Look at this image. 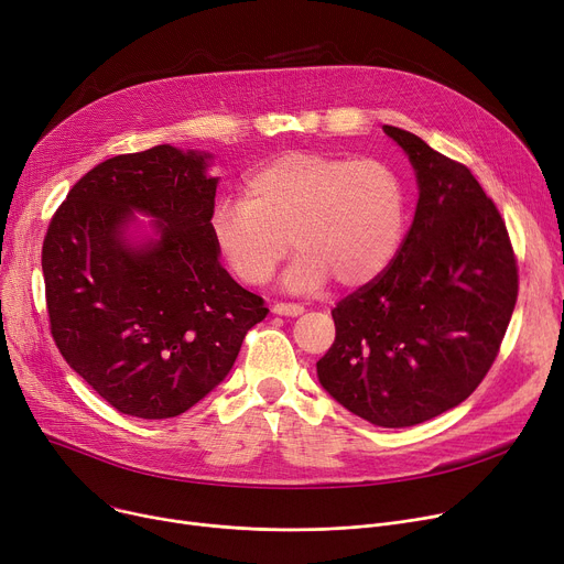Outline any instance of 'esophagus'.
Segmentation results:
<instances>
[{"label":"esophagus","mask_w":564,"mask_h":564,"mask_svg":"<svg viewBox=\"0 0 564 564\" xmlns=\"http://www.w3.org/2000/svg\"><path fill=\"white\" fill-rule=\"evenodd\" d=\"M272 313H276V315H288V317H297V315H302L304 313V306L302 304H274L272 306Z\"/></svg>","instance_id":"esophagus-1"}]
</instances>
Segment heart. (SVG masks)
<instances>
[{
  "label": "heart",
  "mask_w": 564,
  "mask_h": 564,
  "mask_svg": "<svg viewBox=\"0 0 564 564\" xmlns=\"http://www.w3.org/2000/svg\"><path fill=\"white\" fill-rule=\"evenodd\" d=\"M404 224L406 185L387 160L285 153L247 175L242 200L217 203L210 232L245 285L270 281L292 245L297 258L283 285L313 292L329 279L343 288L377 279L395 258Z\"/></svg>",
  "instance_id": "heart-1"
}]
</instances>
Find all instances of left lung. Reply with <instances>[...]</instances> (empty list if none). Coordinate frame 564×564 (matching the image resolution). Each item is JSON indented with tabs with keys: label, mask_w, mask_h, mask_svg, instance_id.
<instances>
[{
	"label": "left lung",
	"mask_w": 564,
	"mask_h": 564,
	"mask_svg": "<svg viewBox=\"0 0 564 564\" xmlns=\"http://www.w3.org/2000/svg\"><path fill=\"white\" fill-rule=\"evenodd\" d=\"M419 181L413 224L377 279L332 311L336 340L317 379L379 427H411L464 402L489 372L519 274L498 207L464 164L383 126Z\"/></svg>",
	"instance_id": "8db88e82"
}]
</instances>
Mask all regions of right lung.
I'll use <instances>...</instances> for the list:
<instances>
[{
	"label": "right lung",
	"instance_id": "right-lung-1",
	"mask_svg": "<svg viewBox=\"0 0 564 564\" xmlns=\"http://www.w3.org/2000/svg\"><path fill=\"white\" fill-rule=\"evenodd\" d=\"M210 153L169 143L100 162L75 183L43 242L52 338L128 416H181L230 372L270 308L219 262ZM156 235L132 243L133 213Z\"/></svg>",
	"mask_w": 564,
	"mask_h": 564
}]
</instances>
